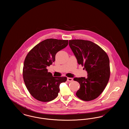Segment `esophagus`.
Masks as SVG:
<instances>
[{
	"label": "esophagus",
	"mask_w": 129,
	"mask_h": 129,
	"mask_svg": "<svg viewBox=\"0 0 129 129\" xmlns=\"http://www.w3.org/2000/svg\"><path fill=\"white\" fill-rule=\"evenodd\" d=\"M73 81V79L72 78H70V77H68L67 81L68 82H72Z\"/></svg>",
	"instance_id": "obj_1"
}]
</instances>
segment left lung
<instances>
[{
    "label": "left lung",
    "mask_w": 129,
    "mask_h": 129,
    "mask_svg": "<svg viewBox=\"0 0 129 129\" xmlns=\"http://www.w3.org/2000/svg\"><path fill=\"white\" fill-rule=\"evenodd\" d=\"M69 46L78 64L84 66L87 77H75L80 85L76 96L85 101L97 98L103 92L109 80L110 71L108 56L99 45L89 41L73 40Z\"/></svg>",
    "instance_id": "8db88e82"
}]
</instances>
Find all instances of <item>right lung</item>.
I'll return each mask as SVG.
<instances>
[{"label": "right lung", "instance_id": "right-lung-1", "mask_svg": "<svg viewBox=\"0 0 129 129\" xmlns=\"http://www.w3.org/2000/svg\"><path fill=\"white\" fill-rule=\"evenodd\" d=\"M68 40H45L31 50L26 56L23 78L31 95L37 100L47 102L53 100L59 92L60 84L66 77H54L46 68L55 61L56 54L65 48Z\"/></svg>", "mask_w": 129, "mask_h": 129}]
</instances>
